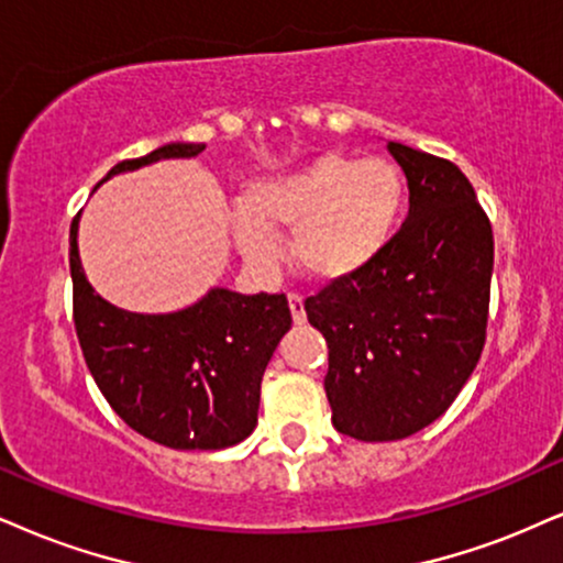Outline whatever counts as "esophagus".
<instances>
[{"mask_svg": "<svg viewBox=\"0 0 563 563\" xmlns=\"http://www.w3.org/2000/svg\"><path fill=\"white\" fill-rule=\"evenodd\" d=\"M289 310H292V321L295 323H305V302H302V297L300 295H289Z\"/></svg>", "mask_w": 563, "mask_h": 563, "instance_id": "34e87169", "label": "esophagus"}]
</instances>
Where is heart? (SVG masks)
Masks as SVG:
<instances>
[{
	"label": "heart",
	"mask_w": 563,
	"mask_h": 563,
	"mask_svg": "<svg viewBox=\"0 0 563 563\" xmlns=\"http://www.w3.org/2000/svg\"><path fill=\"white\" fill-rule=\"evenodd\" d=\"M407 211V177L386 156L325 151L289 175L247 187L232 211L240 253L274 266L282 250L271 232H292V258L321 284L355 279L384 258Z\"/></svg>",
	"instance_id": "obj_1"
}]
</instances>
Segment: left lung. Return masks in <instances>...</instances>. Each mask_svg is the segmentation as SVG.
Segmentation results:
<instances>
[{"instance_id":"1","label":"left lung","mask_w":563,"mask_h":563,"mask_svg":"<svg viewBox=\"0 0 563 563\" xmlns=\"http://www.w3.org/2000/svg\"><path fill=\"white\" fill-rule=\"evenodd\" d=\"M409 213L384 258L305 300L329 344L331 422L399 441L446 412L485 344L494 232L456 164L388 141Z\"/></svg>"}]
</instances>
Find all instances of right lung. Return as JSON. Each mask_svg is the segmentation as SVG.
<instances>
[{
  "label": "right lung",
  "instance_id": "1",
  "mask_svg": "<svg viewBox=\"0 0 563 563\" xmlns=\"http://www.w3.org/2000/svg\"><path fill=\"white\" fill-rule=\"evenodd\" d=\"M203 143H166L112 166L93 190L124 172L192 158ZM80 213L69 227L75 331L90 376L130 428L179 451L227 449L258 422L261 380L292 325L284 295L213 287L175 313H130L90 287L78 250Z\"/></svg>",
  "mask_w": 563,
  "mask_h": 563
}]
</instances>
